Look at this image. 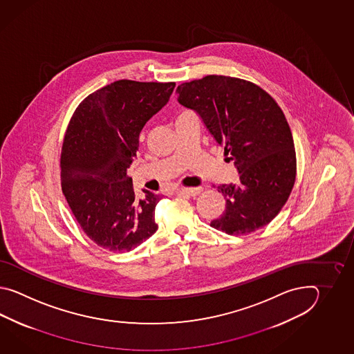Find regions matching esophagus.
I'll return each instance as SVG.
<instances>
[{
	"label": "esophagus",
	"instance_id": "esophagus-1",
	"mask_svg": "<svg viewBox=\"0 0 354 354\" xmlns=\"http://www.w3.org/2000/svg\"><path fill=\"white\" fill-rule=\"evenodd\" d=\"M203 191V187H182L178 189L180 195L196 196Z\"/></svg>",
	"mask_w": 354,
	"mask_h": 354
}]
</instances>
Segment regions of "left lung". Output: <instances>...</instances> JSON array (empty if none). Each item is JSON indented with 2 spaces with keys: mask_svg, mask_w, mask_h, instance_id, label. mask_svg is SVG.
Listing matches in <instances>:
<instances>
[{
  "mask_svg": "<svg viewBox=\"0 0 354 354\" xmlns=\"http://www.w3.org/2000/svg\"><path fill=\"white\" fill-rule=\"evenodd\" d=\"M180 105L194 110L239 172L238 185H220L225 211L210 225L229 235L256 232L277 216L294 187L296 153L277 102L254 83L206 75L182 83Z\"/></svg>",
  "mask_w": 354,
  "mask_h": 354,
  "instance_id": "left-lung-1",
  "label": "left lung"
}]
</instances>
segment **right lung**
I'll return each mask as SVG.
<instances>
[{
    "label": "right lung",
    "instance_id": "1",
    "mask_svg": "<svg viewBox=\"0 0 354 354\" xmlns=\"http://www.w3.org/2000/svg\"><path fill=\"white\" fill-rule=\"evenodd\" d=\"M176 83L120 80L91 93L68 125L60 157L62 191L83 232L97 245L130 252L158 225L160 197H136L128 168L144 125L167 105Z\"/></svg>",
    "mask_w": 354,
    "mask_h": 354
}]
</instances>
